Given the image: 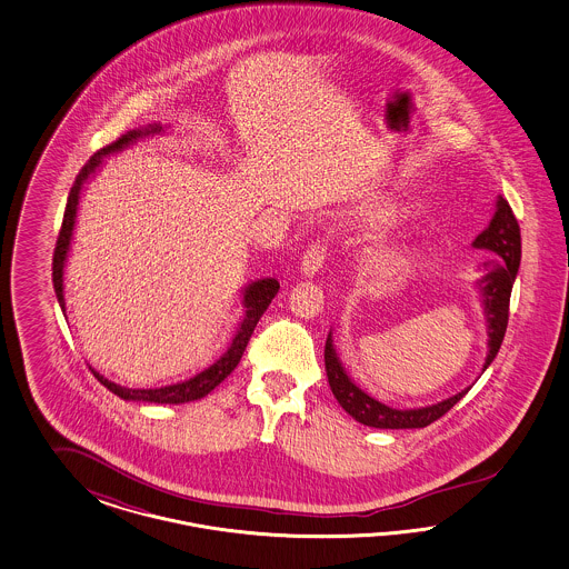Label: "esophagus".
Returning a JSON list of instances; mask_svg holds the SVG:
<instances>
[{
  "instance_id": "esophagus-1",
  "label": "esophagus",
  "mask_w": 569,
  "mask_h": 569,
  "mask_svg": "<svg viewBox=\"0 0 569 569\" xmlns=\"http://www.w3.org/2000/svg\"><path fill=\"white\" fill-rule=\"evenodd\" d=\"M326 254H328V243H326V240L312 241L309 248H307L305 257H302L300 271H302L305 276H315V273L323 267Z\"/></svg>"
}]
</instances>
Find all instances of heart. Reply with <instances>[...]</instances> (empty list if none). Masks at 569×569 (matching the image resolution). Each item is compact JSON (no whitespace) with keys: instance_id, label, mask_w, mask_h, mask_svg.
I'll list each match as a JSON object with an SVG mask.
<instances>
[{"instance_id":"1","label":"heart","mask_w":569,"mask_h":569,"mask_svg":"<svg viewBox=\"0 0 569 569\" xmlns=\"http://www.w3.org/2000/svg\"><path fill=\"white\" fill-rule=\"evenodd\" d=\"M381 217H383V221H386V223H395V221H397V210L386 208V210L381 212Z\"/></svg>"}]
</instances>
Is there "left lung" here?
Returning <instances> with one entry per match:
<instances>
[{
    "label": "left lung",
    "instance_id": "obj_1",
    "mask_svg": "<svg viewBox=\"0 0 569 569\" xmlns=\"http://www.w3.org/2000/svg\"><path fill=\"white\" fill-rule=\"evenodd\" d=\"M476 248H483L492 252V259L483 260L482 293L486 315H488V357L483 362V369L495 361L499 352L507 323H509V300L516 281L519 260H521V233L516 214L505 198H499L497 212L490 224L473 241ZM326 369H328L329 386L336 400L342 405L346 413L352 415L359 423L369 428H381V430H409V428H426L447 415L461 398L466 397L467 390L459 395L447 398L438 405L423 407V409H409L398 411L381 405L376 398L365 395L361 388H357L350 378L346 376L342 362L338 361L336 350L331 346V333L326 342Z\"/></svg>",
    "mask_w": 569,
    "mask_h": 569
}]
</instances>
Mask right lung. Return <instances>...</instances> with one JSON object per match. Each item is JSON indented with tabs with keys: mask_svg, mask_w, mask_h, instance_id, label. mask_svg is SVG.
<instances>
[{
	"mask_svg": "<svg viewBox=\"0 0 569 569\" xmlns=\"http://www.w3.org/2000/svg\"><path fill=\"white\" fill-rule=\"evenodd\" d=\"M162 127L160 124H150L146 129H133L127 131L124 136L108 143L102 150H98L96 154L87 160L86 167L79 171L72 188H70L69 202H67V210H64V219H62V227L56 240V250H53L52 262V281L53 290L58 296V302L64 310V293H62V273H64V260H67V252H69L70 238H72V227H74V217H77V204H79V193L86 183L87 177L96 171L102 162V156L110 154V152H119L124 146H129L131 141L148 136V133H158ZM279 292V283L277 279H260L254 281L246 288L243 292V321H241L240 329L233 338V342L229 346V350L224 352L223 357L214 365H210L202 373H198L196 378L186 379L181 383H172V386H164V388H154V390H133V388H124V386H117L114 381L100 376L98 371L91 369V373L96 379L102 383L103 388H108L110 392H114L117 397L122 400H141V402H158V405H181V402H190V400H198V398L207 397L210 390H214L221 381H223L241 361V355L246 350V346L250 342V336L257 328L262 312L269 309L271 300L276 298Z\"/></svg>",
	"mask_w": 569,
	"mask_h": 569,
	"instance_id": "right-lung-1",
	"label": "right lung"
}]
</instances>
